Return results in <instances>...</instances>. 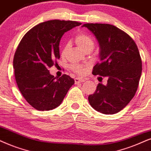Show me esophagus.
<instances>
[{
	"label": "esophagus",
	"instance_id": "1",
	"mask_svg": "<svg viewBox=\"0 0 151 151\" xmlns=\"http://www.w3.org/2000/svg\"><path fill=\"white\" fill-rule=\"evenodd\" d=\"M74 81H75V83L77 84L78 83H82V82H84L85 80L82 78H79V77H77L74 79Z\"/></svg>",
	"mask_w": 151,
	"mask_h": 151
}]
</instances>
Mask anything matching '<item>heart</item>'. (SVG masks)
<instances>
[{
    "mask_svg": "<svg viewBox=\"0 0 151 151\" xmlns=\"http://www.w3.org/2000/svg\"><path fill=\"white\" fill-rule=\"evenodd\" d=\"M74 41L78 47L85 52H90L95 47V40L91 35L86 33H78L74 37ZM68 45H65L62 49V56H65L68 51ZM70 70L77 74H83L86 71L88 66L86 65L72 64L70 65Z\"/></svg>",
    "mask_w": 151,
    "mask_h": 151,
    "instance_id": "obj_1",
    "label": "heart"
}]
</instances>
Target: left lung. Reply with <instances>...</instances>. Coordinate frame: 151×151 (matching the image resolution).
Segmentation results:
<instances>
[{"instance_id":"left-lung-1","label":"left lung","mask_w":151,"mask_h":151,"mask_svg":"<svg viewBox=\"0 0 151 151\" xmlns=\"http://www.w3.org/2000/svg\"><path fill=\"white\" fill-rule=\"evenodd\" d=\"M100 45L101 62L93 74L107 77V84L98 83L88 96L91 106L104 114H114L125 108L138 88L142 63L138 47L129 35L107 24H85Z\"/></svg>"}]
</instances>
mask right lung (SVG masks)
Wrapping results in <instances>:
<instances>
[{
  "label": "right lung",
  "instance_id": "obj_1",
  "mask_svg": "<svg viewBox=\"0 0 151 151\" xmlns=\"http://www.w3.org/2000/svg\"><path fill=\"white\" fill-rule=\"evenodd\" d=\"M81 24L57 19L40 23L28 30L19 44L13 59L15 79L23 97L35 109L56 108L74 83L67 74L56 79L49 68L60 58L63 35Z\"/></svg>",
  "mask_w": 151,
  "mask_h": 151
}]
</instances>
